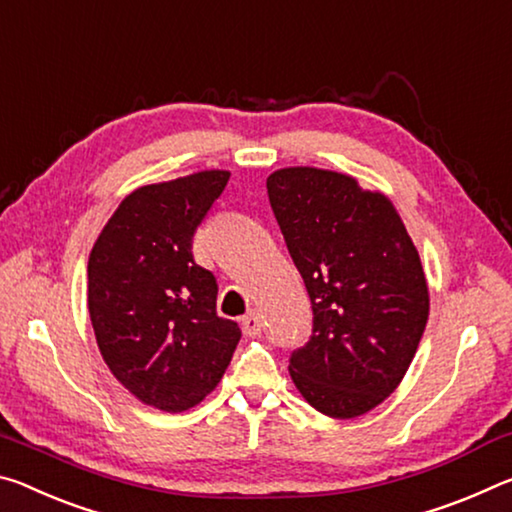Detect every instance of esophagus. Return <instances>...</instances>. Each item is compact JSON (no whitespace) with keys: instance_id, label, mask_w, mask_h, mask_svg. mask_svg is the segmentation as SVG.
Here are the masks:
<instances>
[{"instance_id":"esophagus-1","label":"esophagus","mask_w":512,"mask_h":512,"mask_svg":"<svg viewBox=\"0 0 512 512\" xmlns=\"http://www.w3.org/2000/svg\"><path fill=\"white\" fill-rule=\"evenodd\" d=\"M261 329H263V320H261V315L258 313H247L245 317H242V333L245 335H258L261 333Z\"/></svg>"}]
</instances>
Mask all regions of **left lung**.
Returning a JSON list of instances; mask_svg holds the SVG:
<instances>
[{"label": "left lung", "mask_w": 512, "mask_h": 512, "mask_svg": "<svg viewBox=\"0 0 512 512\" xmlns=\"http://www.w3.org/2000/svg\"><path fill=\"white\" fill-rule=\"evenodd\" d=\"M267 197L313 308L292 381L324 415H363L395 392L429 320L420 254L390 199L345 174L286 167Z\"/></svg>", "instance_id": "8db88e82"}]
</instances>
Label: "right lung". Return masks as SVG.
<instances>
[{
  "label": "right lung",
  "instance_id": "obj_1",
  "mask_svg": "<svg viewBox=\"0 0 512 512\" xmlns=\"http://www.w3.org/2000/svg\"><path fill=\"white\" fill-rule=\"evenodd\" d=\"M208 170L133 190L88 261V311L108 370L145 404L181 413L231 363L240 326L217 315V281L192 238L229 183Z\"/></svg>",
  "mask_w": 512,
  "mask_h": 512
}]
</instances>
